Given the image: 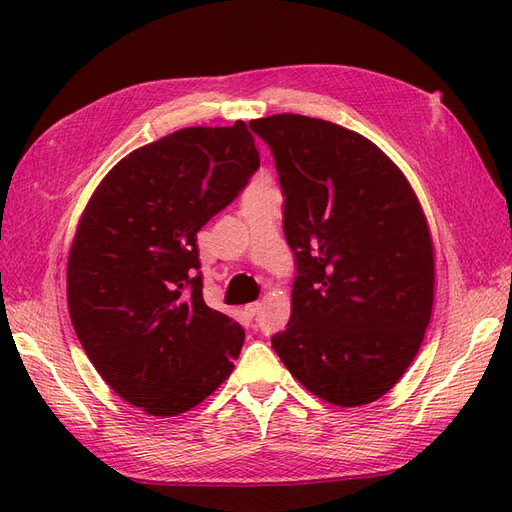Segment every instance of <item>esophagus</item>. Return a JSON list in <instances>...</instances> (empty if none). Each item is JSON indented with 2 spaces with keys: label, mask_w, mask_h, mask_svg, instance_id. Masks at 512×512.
<instances>
[{
  "label": "esophagus",
  "mask_w": 512,
  "mask_h": 512,
  "mask_svg": "<svg viewBox=\"0 0 512 512\" xmlns=\"http://www.w3.org/2000/svg\"><path fill=\"white\" fill-rule=\"evenodd\" d=\"M258 309H260V303H258V301H256V303H250V305H245V314L254 318V316L258 314Z\"/></svg>",
  "instance_id": "esophagus-1"
}]
</instances>
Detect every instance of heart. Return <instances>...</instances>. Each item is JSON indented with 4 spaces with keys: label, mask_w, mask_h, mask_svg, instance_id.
Segmentation results:
<instances>
[{
    "label": "heart",
    "mask_w": 512,
    "mask_h": 512,
    "mask_svg": "<svg viewBox=\"0 0 512 512\" xmlns=\"http://www.w3.org/2000/svg\"><path fill=\"white\" fill-rule=\"evenodd\" d=\"M260 188H265V185H262V183H260V185H256V190H260Z\"/></svg>",
    "instance_id": "1"
}]
</instances>
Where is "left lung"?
Instances as JSON below:
<instances>
[{
  "label": "left lung",
  "mask_w": 512,
  "mask_h": 512,
  "mask_svg": "<svg viewBox=\"0 0 512 512\" xmlns=\"http://www.w3.org/2000/svg\"><path fill=\"white\" fill-rule=\"evenodd\" d=\"M250 128L271 149L297 267L273 350L329 404L376 401L410 367L431 318L421 205L374 143L337 123L282 113Z\"/></svg>",
  "instance_id": "left-lung-1"
}]
</instances>
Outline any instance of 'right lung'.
I'll return each mask as SVG.
<instances>
[{
  "label": "right lung",
  "mask_w": 512,
  "mask_h": 512,
  "mask_svg": "<svg viewBox=\"0 0 512 512\" xmlns=\"http://www.w3.org/2000/svg\"><path fill=\"white\" fill-rule=\"evenodd\" d=\"M260 168L243 121L185 128L108 173L68 258L76 337L111 389L153 416L198 406L230 376L245 339L203 299L196 232Z\"/></svg>",
  "instance_id": "obj_1"
}]
</instances>
